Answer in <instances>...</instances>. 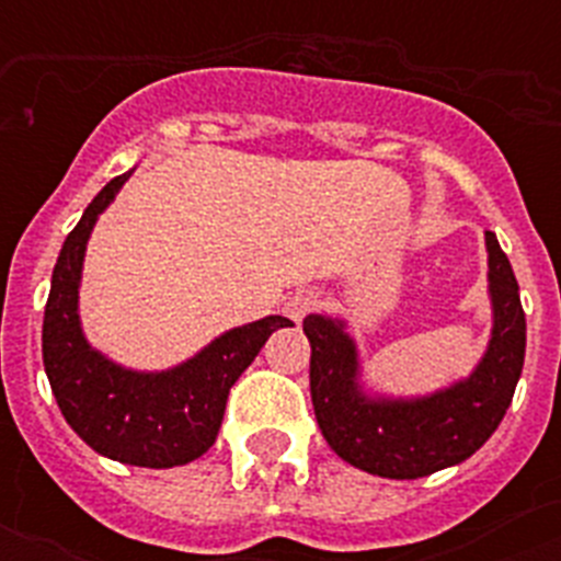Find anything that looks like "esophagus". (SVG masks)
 I'll return each mask as SVG.
<instances>
[{
  "label": "esophagus",
  "mask_w": 561,
  "mask_h": 561,
  "mask_svg": "<svg viewBox=\"0 0 561 561\" xmlns=\"http://www.w3.org/2000/svg\"><path fill=\"white\" fill-rule=\"evenodd\" d=\"M317 302H320V297H317L314 290H297V294H290V297L285 299V314H288L290 320H302V317L314 311Z\"/></svg>",
  "instance_id": "esophagus-1"
}]
</instances>
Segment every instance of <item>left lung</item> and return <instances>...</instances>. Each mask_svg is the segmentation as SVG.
<instances>
[{
	"mask_svg": "<svg viewBox=\"0 0 561 561\" xmlns=\"http://www.w3.org/2000/svg\"><path fill=\"white\" fill-rule=\"evenodd\" d=\"M492 341L466 381L425 399H369L358 387V355L343 323L308 314L311 401L317 425L332 451L355 469L390 480L427 478L469 460L501 425L522 378L527 320L513 264L486 232Z\"/></svg>",
	"mask_w": 561,
	"mask_h": 561,
	"instance_id": "obj_1",
	"label": "left lung"
}]
</instances>
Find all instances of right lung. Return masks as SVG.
Here are the masks:
<instances>
[{"label":"right lung","mask_w":561,"mask_h":561,"mask_svg":"<svg viewBox=\"0 0 561 561\" xmlns=\"http://www.w3.org/2000/svg\"><path fill=\"white\" fill-rule=\"evenodd\" d=\"M118 174L83 209L57 255L43 317V364L57 408L92 451L110 460L171 469L206 454L224 422L229 387L238 381L285 317H264L211 341L169 373H134L92 350L78 320L83 250L99 215L125 186Z\"/></svg>","instance_id":"obj_1"}]
</instances>
